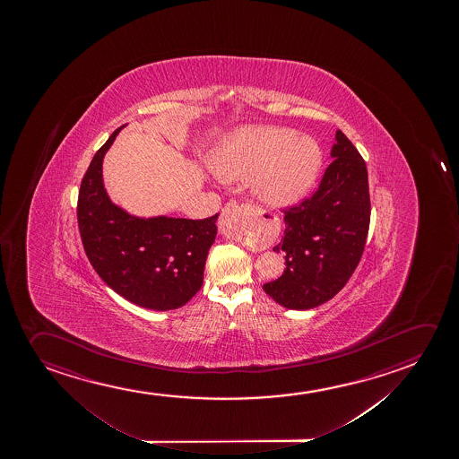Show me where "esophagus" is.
I'll list each match as a JSON object with an SVG mask.
<instances>
[{"instance_id":"esophagus-1","label":"esophagus","mask_w":459,"mask_h":459,"mask_svg":"<svg viewBox=\"0 0 459 459\" xmlns=\"http://www.w3.org/2000/svg\"><path fill=\"white\" fill-rule=\"evenodd\" d=\"M259 223L261 219L257 215L251 214L250 206L238 204L236 200H231L225 204V208L221 209L219 228L223 234L238 236L245 228H256L259 227Z\"/></svg>"}]
</instances>
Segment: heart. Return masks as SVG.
Masks as SVG:
<instances>
[{"instance_id": "1", "label": "heart", "mask_w": 459, "mask_h": 459, "mask_svg": "<svg viewBox=\"0 0 459 459\" xmlns=\"http://www.w3.org/2000/svg\"><path fill=\"white\" fill-rule=\"evenodd\" d=\"M322 165V150L292 129L251 126L232 134L212 158L221 179L255 178L256 195L270 206L299 203L311 189Z\"/></svg>"}]
</instances>
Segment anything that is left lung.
I'll return each instance as SVG.
<instances>
[{
    "label": "left lung",
    "mask_w": 459,
    "mask_h": 459,
    "mask_svg": "<svg viewBox=\"0 0 459 459\" xmlns=\"http://www.w3.org/2000/svg\"><path fill=\"white\" fill-rule=\"evenodd\" d=\"M333 162L318 189L284 209L286 270L265 282V294L288 309H311L333 299L353 275L366 247L370 195L366 162L341 129L331 148Z\"/></svg>",
    "instance_id": "1"
}]
</instances>
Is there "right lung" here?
Instances as JSON below:
<instances>
[{
    "label": "right lung",
    "mask_w": 459,
    "mask_h": 459,
    "mask_svg": "<svg viewBox=\"0 0 459 459\" xmlns=\"http://www.w3.org/2000/svg\"><path fill=\"white\" fill-rule=\"evenodd\" d=\"M116 129L93 156L81 181L78 227L89 261L114 292L134 305L170 311L200 290L217 215L203 221L141 219L110 202L103 186V158Z\"/></svg>",
    "instance_id": "1"
}]
</instances>
